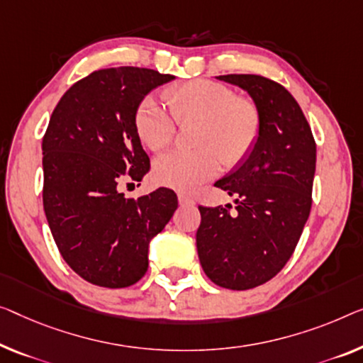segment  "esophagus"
Here are the masks:
<instances>
[{"label": "esophagus", "mask_w": 363, "mask_h": 363, "mask_svg": "<svg viewBox=\"0 0 363 363\" xmlns=\"http://www.w3.org/2000/svg\"><path fill=\"white\" fill-rule=\"evenodd\" d=\"M177 200H179L181 205H192L194 203V199L186 196V194H179V196H177Z\"/></svg>", "instance_id": "obj_1"}]
</instances>
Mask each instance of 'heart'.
<instances>
[{
  "label": "heart",
  "mask_w": 363,
  "mask_h": 363,
  "mask_svg": "<svg viewBox=\"0 0 363 363\" xmlns=\"http://www.w3.org/2000/svg\"><path fill=\"white\" fill-rule=\"evenodd\" d=\"M166 107L155 97H145L135 111L138 138L151 151L172 142L177 123L199 122L194 137L196 151H169L153 164L155 181L181 192L196 191L213 177L220 160L233 166L245 160L261 132V113L246 97H236L228 86L210 79H194L164 93Z\"/></svg>",
  "instance_id": "b5f03b06"
}]
</instances>
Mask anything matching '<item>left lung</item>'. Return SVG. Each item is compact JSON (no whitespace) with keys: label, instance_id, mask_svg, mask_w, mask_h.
Returning <instances> with one entry per match:
<instances>
[{"label":"left lung","instance_id":"left-lung-1","mask_svg":"<svg viewBox=\"0 0 363 363\" xmlns=\"http://www.w3.org/2000/svg\"><path fill=\"white\" fill-rule=\"evenodd\" d=\"M216 79L245 89L261 113V132L250 155L215 182L235 196L236 213L199 207L197 252L213 284L247 290L284 269L311 208L316 143L295 97L259 74Z\"/></svg>","mask_w":363,"mask_h":363}]
</instances>
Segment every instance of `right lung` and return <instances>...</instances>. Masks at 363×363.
<instances>
[{"mask_svg":"<svg viewBox=\"0 0 363 363\" xmlns=\"http://www.w3.org/2000/svg\"><path fill=\"white\" fill-rule=\"evenodd\" d=\"M176 77L150 68L99 69L74 83L42 140L43 210L65 262L86 282L123 289L148 269L150 241L177 208L171 189L125 199L122 181L150 171L135 111Z\"/></svg>","mask_w":363,"mask_h":363,"instance_id":"add662e5","label":"right lung"}]
</instances>
